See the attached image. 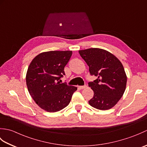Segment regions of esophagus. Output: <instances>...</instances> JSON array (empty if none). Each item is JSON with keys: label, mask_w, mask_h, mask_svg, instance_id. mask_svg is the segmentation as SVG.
<instances>
[{"label": "esophagus", "mask_w": 147, "mask_h": 147, "mask_svg": "<svg viewBox=\"0 0 147 147\" xmlns=\"http://www.w3.org/2000/svg\"><path fill=\"white\" fill-rule=\"evenodd\" d=\"M86 87H87V86H86V85H85V86H78V88H79L80 90H83V89L86 88Z\"/></svg>", "instance_id": "esophagus-1"}]
</instances>
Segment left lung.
I'll list each match as a JSON object with an SVG mask.
<instances>
[{
	"label": "left lung",
	"instance_id": "obj_1",
	"mask_svg": "<svg viewBox=\"0 0 147 147\" xmlns=\"http://www.w3.org/2000/svg\"><path fill=\"white\" fill-rule=\"evenodd\" d=\"M91 75L97 77L88 83L94 93L88 101L92 107L108 110L116 105L126 90L127 76L121 61L104 49L91 48L79 51Z\"/></svg>",
	"mask_w": 147,
	"mask_h": 147
}]
</instances>
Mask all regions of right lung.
<instances>
[{
    "mask_svg": "<svg viewBox=\"0 0 147 147\" xmlns=\"http://www.w3.org/2000/svg\"><path fill=\"white\" fill-rule=\"evenodd\" d=\"M71 51H49L37 55L28 68L26 82L30 95L43 110L55 112L69 104L76 86L61 83Z\"/></svg>",
    "mask_w": 147,
    "mask_h": 147,
    "instance_id": "1",
    "label": "right lung"
}]
</instances>
